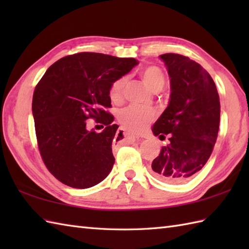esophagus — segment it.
<instances>
[{
  "mask_svg": "<svg viewBox=\"0 0 249 249\" xmlns=\"http://www.w3.org/2000/svg\"><path fill=\"white\" fill-rule=\"evenodd\" d=\"M116 137H120L122 140H134L135 136L131 135L129 131L125 130V129H120L116 134Z\"/></svg>",
  "mask_w": 249,
  "mask_h": 249,
  "instance_id": "obj_1",
  "label": "esophagus"
}]
</instances>
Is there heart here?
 <instances>
[{"label": "heart", "instance_id": "1", "mask_svg": "<svg viewBox=\"0 0 249 249\" xmlns=\"http://www.w3.org/2000/svg\"><path fill=\"white\" fill-rule=\"evenodd\" d=\"M142 82L150 91L157 93L165 87V75L160 67L150 65L145 66L140 71ZM127 83L126 77H122L111 84L109 89V97L113 103L119 104L123 100L124 89ZM156 113L152 109H140L136 107H127L120 111L118 120L120 123L130 131H140L149 126L151 122L155 119Z\"/></svg>", "mask_w": 249, "mask_h": 249}]
</instances>
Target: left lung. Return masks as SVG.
Returning <instances> with one entry per match:
<instances>
[{"instance_id":"left-lung-1","label":"left lung","mask_w":249,"mask_h":249,"mask_svg":"<svg viewBox=\"0 0 249 249\" xmlns=\"http://www.w3.org/2000/svg\"><path fill=\"white\" fill-rule=\"evenodd\" d=\"M170 78L168 107L153 125L160 139L169 136L152 162V172L167 183H184L209 160L219 129V95L210 73L188 56L160 55Z\"/></svg>"}]
</instances>
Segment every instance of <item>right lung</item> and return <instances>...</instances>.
<instances>
[{
  "mask_svg": "<svg viewBox=\"0 0 249 249\" xmlns=\"http://www.w3.org/2000/svg\"><path fill=\"white\" fill-rule=\"evenodd\" d=\"M137 64L133 57L81 52L56 61L36 86L32 112L37 143L46 167L63 184L89 188L112 170L119 126L106 111L109 89ZM89 117L106 125L102 133L86 129Z\"/></svg>",
  "mask_w": 249,
  "mask_h": 249,
  "instance_id": "obj_1",
  "label": "right lung"
}]
</instances>
